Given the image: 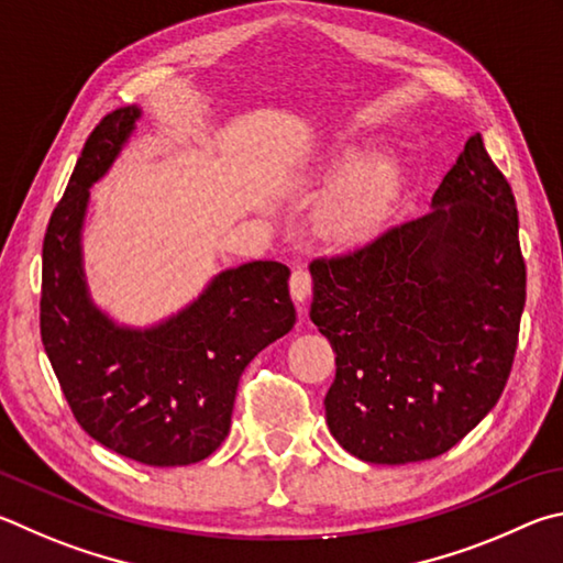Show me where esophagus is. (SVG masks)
<instances>
[{"instance_id": "esophagus-1", "label": "esophagus", "mask_w": 563, "mask_h": 563, "mask_svg": "<svg viewBox=\"0 0 563 563\" xmlns=\"http://www.w3.org/2000/svg\"><path fill=\"white\" fill-rule=\"evenodd\" d=\"M289 289H291L294 301H297V303L307 301L309 294H311V274H309V269L297 266V269H294L291 276H289Z\"/></svg>"}]
</instances>
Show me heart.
<instances>
[{
  "mask_svg": "<svg viewBox=\"0 0 563 563\" xmlns=\"http://www.w3.org/2000/svg\"><path fill=\"white\" fill-rule=\"evenodd\" d=\"M393 170L386 161H376L333 187L321 205L319 222L333 240H358L378 224L388 205Z\"/></svg>",
  "mask_w": 563,
  "mask_h": 563,
  "instance_id": "1",
  "label": "heart"
}]
</instances>
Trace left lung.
I'll list each match as a JSON object with an SVG mask.
<instances>
[{
	"label": "left lung",
	"mask_w": 563,
	"mask_h": 563,
	"mask_svg": "<svg viewBox=\"0 0 563 563\" xmlns=\"http://www.w3.org/2000/svg\"><path fill=\"white\" fill-rule=\"evenodd\" d=\"M311 321L336 351L331 435L353 457H438L497 406L527 299L519 217L482 135L432 210L361 250L311 262Z\"/></svg>",
	"instance_id": "obj_1"
}]
</instances>
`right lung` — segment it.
I'll use <instances>...</instances> for the list:
<instances>
[{
    "mask_svg": "<svg viewBox=\"0 0 563 563\" xmlns=\"http://www.w3.org/2000/svg\"><path fill=\"white\" fill-rule=\"evenodd\" d=\"M141 108L123 106L93 128L42 252V341L68 408L88 435L151 467L210 457L230 432L240 376L297 323L289 266L227 269L175 317L151 329L118 327L88 297L81 227L88 187L131 137Z\"/></svg>",
    "mask_w": 563,
    "mask_h": 563,
    "instance_id": "1",
    "label": "right lung"
}]
</instances>
